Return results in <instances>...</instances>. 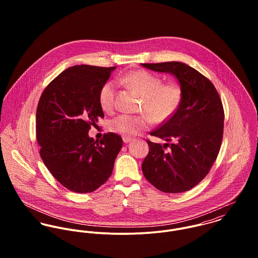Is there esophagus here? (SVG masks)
<instances>
[{
	"label": "esophagus",
	"mask_w": 258,
	"mask_h": 258,
	"mask_svg": "<svg viewBox=\"0 0 258 258\" xmlns=\"http://www.w3.org/2000/svg\"><path fill=\"white\" fill-rule=\"evenodd\" d=\"M123 141H124V143H129V142H131L132 141V139L130 138V137H123Z\"/></svg>",
	"instance_id": "1"
}]
</instances>
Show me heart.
Instances as JSON below:
<instances>
[{"mask_svg": "<svg viewBox=\"0 0 258 258\" xmlns=\"http://www.w3.org/2000/svg\"><path fill=\"white\" fill-rule=\"evenodd\" d=\"M119 81L143 96L142 109L155 122H162L171 117L180 106L183 92L179 84L171 82L163 84L162 79L146 71H135L125 74ZM116 86L112 81L105 82L99 91V103L104 111L114 106ZM150 122L147 116L121 114L109 123L111 131L126 137L137 135Z\"/></svg>", "mask_w": 258, "mask_h": 258, "instance_id": "heart-1", "label": "heart"}]
</instances>
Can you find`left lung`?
<instances>
[{
  "label": "left lung",
  "instance_id": "8db88e82",
  "mask_svg": "<svg viewBox=\"0 0 258 258\" xmlns=\"http://www.w3.org/2000/svg\"><path fill=\"white\" fill-rule=\"evenodd\" d=\"M155 73L169 74L179 81L183 98L176 112L150 134L166 147L148 141L149 154L142 171L155 187L170 194L190 189L209 173L220 152L224 113L214 84L181 61L142 63ZM168 142H172L169 146ZM169 147V152L164 149Z\"/></svg>",
  "mask_w": 258,
  "mask_h": 258
}]
</instances>
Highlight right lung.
<instances>
[{"mask_svg": "<svg viewBox=\"0 0 258 258\" xmlns=\"http://www.w3.org/2000/svg\"><path fill=\"white\" fill-rule=\"evenodd\" d=\"M115 70L71 67L46 86L37 104L40 157L51 175L75 192H90L104 184L122 148V138L115 133L105 134L99 143L88 135L104 117L99 91Z\"/></svg>", "mask_w": 258, "mask_h": 258, "instance_id": "right-lung-1", "label": "right lung"}]
</instances>
